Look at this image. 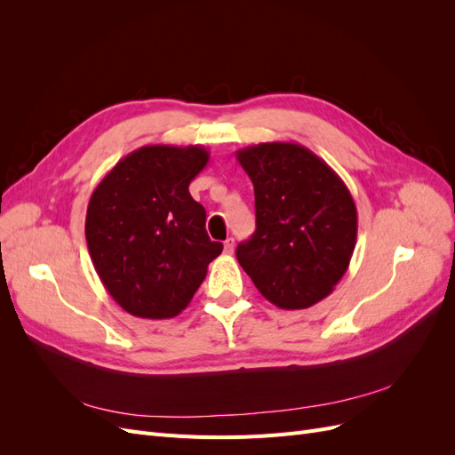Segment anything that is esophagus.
I'll return each mask as SVG.
<instances>
[{"mask_svg": "<svg viewBox=\"0 0 455 455\" xmlns=\"http://www.w3.org/2000/svg\"><path fill=\"white\" fill-rule=\"evenodd\" d=\"M233 244H235V241H233V239H228L226 243H224V254H233V249H235V246H233Z\"/></svg>", "mask_w": 455, "mask_h": 455, "instance_id": "34e87169", "label": "esophagus"}]
</instances>
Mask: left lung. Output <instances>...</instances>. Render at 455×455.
Here are the masks:
<instances>
[{
    "mask_svg": "<svg viewBox=\"0 0 455 455\" xmlns=\"http://www.w3.org/2000/svg\"><path fill=\"white\" fill-rule=\"evenodd\" d=\"M254 184L256 231L237 259L266 299L307 309L346 275L356 244V206L347 186L311 149L264 142L237 151Z\"/></svg>",
    "mask_w": 455,
    "mask_h": 455,
    "instance_id": "left-lung-1",
    "label": "left lung"
}]
</instances>
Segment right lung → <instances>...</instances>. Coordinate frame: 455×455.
I'll use <instances>...</instances> for the list:
<instances>
[{
    "label": "right lung",
    "mask_w": 455,
    "mask_h": 455,
    "mask_svg": "<svg viewBox=\"0 0 455 455\" xmlns=\"http://www.w3.org/2000/svg\"><path fill=\"white\" fill-rule=\"evenodd\" d=\"M209 157L203 146H142L92 191L85 218L92 266L134 316L182 313L224 249L206 235V212L188 189Z\"/></svg>",
    "instance_id": "1"
}]
</instances>
